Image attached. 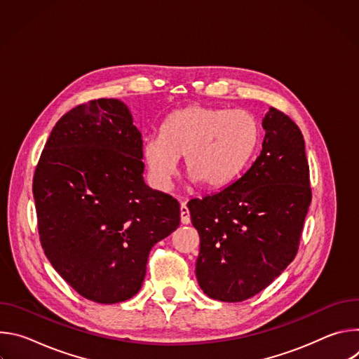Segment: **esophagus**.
Returning <instances> with one entry per match:
<instances>
[{"mask_svg": "<svg viewBox=\"0 0 359 359\" xmlns=\"http://www.w3.org/2000/svg\"><path fill=\"white\" fill-rule=\"evenodd\" d=\"M180 222H182V224H190V213H189V209L184 203H182V206H180Z\"/></svg>", "mask_w": 359, "mask_h": 359, "instance_id": "1", "label": "esophagus"}]
</instances>
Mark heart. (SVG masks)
Masks as SVG:
<instances>
[{
  "label": "heart",
  "mask_w": 359,
  "mask_h": 359,
  "mask_svg": "<svg viewBox=\"0 0 359 359\" xmlns=\"http://www.w3.org/2000/svg\"><path fill=\"white\" fill-rule=\"evenodd\" d=\"M260 125L245 111L191 105L172 112L161 136H149L143 158L150 177L169 189L184 158L191 180L220 189L241 175L260 143Z\"/></svg>",
  "instance_id": "heart-1"
}]
</instances>
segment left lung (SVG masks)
<instances>
[{"label": "left lung", "instance_id": "obj_1", "mask_svg": "<svg viewBox=\"0 0 359 359\" xmlns=\"http://www.w3.org/2000/svg\"><path fill=\"white\" fill-rule=\"evenodd\" d=\"M260 155L220 191L187 203L200 237L196 277L213 299L240 302L294 260L311 203L299 128L276 108L263 118Z\"/></svg>", "mask_w": 359, "mask_h": 359}]
</instances>
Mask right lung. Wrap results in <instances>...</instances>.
I'll return each instance as SVG.
<instances>
[{
    "label": "right lung",
    "instance_id": "add662e5",
    "mask_svg": "<svg viewBox=\"0 0 359 359\" xmlns=\"http://www.w3.org/2000/svg\"><path fill=\"white\" fill-rule=\"evenodd\" d=\"M142 159L130 111L102 97L57 122L34 175L45 255L78 294L99 304L137 294L151 247L180 224L177 200L144 183Z\"/></svg>",
    "mask_w": 359,
    "mask_h": 359
}]
</instances>
